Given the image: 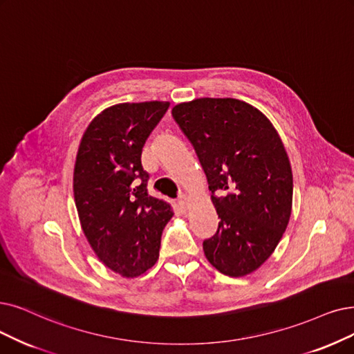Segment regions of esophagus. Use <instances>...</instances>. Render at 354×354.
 Masks as SVG:
<instances>
[{
	"label": "esophagus",
	"instance_id": "34e87169",
	"mask_svg": "<svg viewBox=\"0 0 354 354\" xmlns=\"http://www.w3.org/2000/svg\"><path fill=\"white\" fill-rule=\"evenodd\" d=\"M177 205H178V209L181 212H186L187 210V196L186 194H180L178 201H177Z\"/></svg>",
	"mask_w": 354,
	"mask_h": 354
}]
</instances>
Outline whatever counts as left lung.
<instances>
[{"label":"left lung","instance_id":"left-lung-1","mask_svg":"<svg viewBox=\"0 0 354 354\" xmlns=\"http://www.w3.org/2000/svg\"><path fill=\"white\" fill-rule=\"evenodd\" d=\"M171 113L199 157L219 218L205 256L226 276H245L270 257L290 218L285 147L260 110L235 98H196Z\"/></svg>","mask_w":354,"mask_h":354}]
</instances>
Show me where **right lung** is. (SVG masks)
Masks as SVG:
<instances>
[{
    "mask_svg": "<svg viewBox=\"0 0 354 354\" xmlns=\"http://www.w3.org/2000/svg\"><path fill=\"white\" fill-rule=\"evenodd\" d=\"M169 103H123L94 118L74 168V196L82 231L97 257L123 277L144 274L160 257L171 206L148 193L140 162L148 136Z\"/></svg>",
    "mask_w": 354,
    "mask_h": 354,
    "instance_id": "obj_1",
    "label": "right lung"
}]
</instances>
